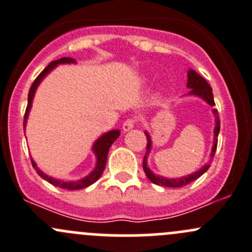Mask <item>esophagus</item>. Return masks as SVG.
Masks as SVG:
<instances>
[{
    "instance_id": "34e87169",
    "label": "esophagus",
    "mask_w": 252,
    "mask_h": 252,
    "mask_svg": "<svg viewBox=\"0 0 252 252\" xmlns=\"http://www.w3.org/2000/svg\"><path fill=\"white\" fill-rule=\"evenodd\" d=\"M135 126V121L134 119H126V122L123 123V130L124 131H129L134 128Z\"/></svg>"
}]
</instances>
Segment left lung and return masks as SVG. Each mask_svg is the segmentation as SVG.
<instances>
[{"mask_svg":"<svg viewBox=\"0 0 252 252\" xmlns=\"http://www.w3.org/2000/svg\"><path fill=\"white\" fill-rule=\"evenodd\" d=\"M187 86L190 89V93L188 94L189 96H196V97L202 98L206 103H208L210 106H215V100H213V94H212V89L211 86L208 85L207 81L205 80L204 78L201 77L200 74H197L194 69H189L188 70V83ZM213 116H215V129H213V146L212 150H211V155H210V161L207 163H205L199 171L194 172V173L185 175V177L182 178H166L162 177V175L155 174L151 169L147 167V157H149L150 151L152 149V140L151 136L147 131H145V135L147 138V146H146V154L144 156V161H142V168H144L145 174L146 177L149 178L150 182H152L154 184L161 185V187H168V188H182L184 185H188L189 183L194 182L196 180L197 178L201 177L202 174L210 168L211 162H212L213 156H215L216 149H217V142H218V134H220V116H218V111L212 110Z\"/></svg>","mask_w":252,"mask_h":252,"instance_id":"left-lung-1","label":"left lung"}]
</instances>
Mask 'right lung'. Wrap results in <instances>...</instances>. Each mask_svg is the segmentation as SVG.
Wrapping results in <instances>:
<instances>
[{"instance_id":"obj_1","label":"right lung","mask_w":252,"mask_h":252,"mask_svg":"<svg viewBox=\"0 0 252 252\" xmlns=\"http://www.w3.org/2000/svg\"><path fill=\"white\" fill-rule=\"evenodd\" d=\"M75 62H77V61H75L74 58H70V57H63V58H60V60H57V61H53V62H51L50 64H48L47 67L45 68L41 73H40L39 77L35 79L34 83H32V88H30V90H29V95H28V106H27V111H25V114H24V123H23L24 129H25V126H27L28 117H29V112H30V110H32V100H34L35 93H36V89H37V86L40 85V83H41L48 73L52 72V70L55 69L58 64H70V63H75ZM24 133H25V130H24ZM119 135H121V130H118V129H114V130H110V131H107V133L102 134V135H101L97 140L94 142L93 152L95 154V156H96V166H95V168H94L90 173L86 175L85 178H81V179H79V180L65 182V180L55 179V178L50 177V175L44 173L41 169H39V167H37V164L35 163V161L32 158V167L35 168V171H36V173L39 174L42 179H45L46 182L50 183V184L55 185V187L62 188V189H67V190L84 189V188H88L89 185L94 184V183H95L96 180L101 177V174L103 173V171H105V167H106V162H107V155H108V151H110L111 145L119 138Z\"/></svg>"}]
</instances>
